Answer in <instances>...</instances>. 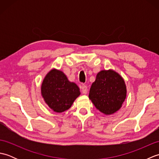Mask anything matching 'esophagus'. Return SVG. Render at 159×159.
Here are the masks:
<instances>
[{"label": "esophagus", "mask_w": 159, "mask_h": 159, "mask_svg": "<svg viewBox=\"0 0 159 159\" xmlns=\"http://www.w3.org/2000/svg\"><path fill=\"white\" fill-rule=\"evenodd\" d=\"M80 89H81V92L83 94H86L87 93V87L86 85H81V87H80Z\"/></svg>", "instance_id": "34e87169"}]
</instances>
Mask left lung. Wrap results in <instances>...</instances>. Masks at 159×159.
<instances>
[{"label": "left lung", "instance_id": "left-lung-1", "mask_svg": "<svg viewBox=\"0 0 159 159\" xmlns=\"http://www.w3.org/2000/svg\"><path fill=\"white\" fill-rule=\"evenodd\" d=\"M126 94V85L122 76L111 69L103 70L97 74L91 86L89 98L98 110L109 116L120 109Z\"/></svg>", "mask_w": 159, "mask_h": 159}]
</instances>
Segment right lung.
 Masks as SVG:
<instances>
[{
	"instance_id": "add662e5",
	"label": "right lung",
	"mask_w": 159,
	"mask_h": 159,
	"mask_svg": "<svg viewBox=\"0 0 159 159\" xmlns=\"http://www.w3.org/2000/svg\"><path fill=\"white\" fill-rule=\"evenodd\" d=\"M41 94L46 104L53 111L62 113L72 107L80 92L76 84L70 82L62 71L53 68L43 79Z\"/></svg>"
}]
</instances>
